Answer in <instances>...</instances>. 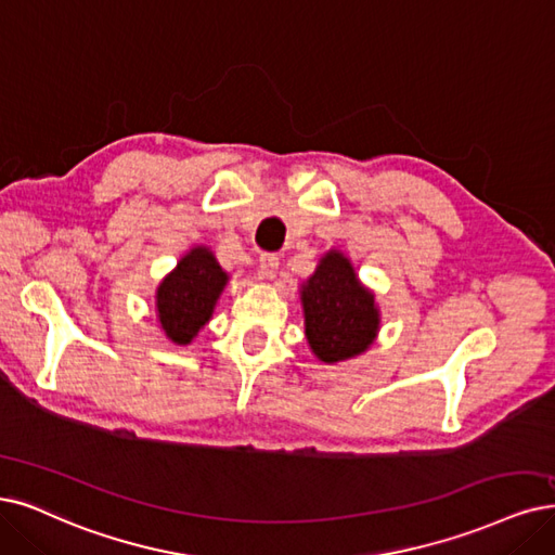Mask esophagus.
<instances>
[{
    "mask_svg": "<svg viewBox=\"0 0 555 555\" xmlns=\"http://www.w3.org/2000/svg\"><path fill=\"white\" fill-rule=\"evenodd\" d=\"M276 270H279V256H274V254H262V256H260V274H262L264 279H272V276L276 274Z\"/></svg>",
    "mask_w": 555,
    "mask_h": 555,
    "instance_id": "1",
    "label": "esophagus"
}]
</instances>
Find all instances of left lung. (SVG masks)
Listing matches in <instances>:
<instances>
[{"instance_id": "1", "label": "left lung", "mask_w": 555, "mask_h": 555, "mask_svg": "<svg viewBox=\"0 0 555 555\" xmlns=\"http://www.w3.org/2000/svg\"><path fill=\"white\" fill-rule=\"evenodd\" d=\"M306 338L324 363L361 354L373 343L379 318L375 297L359 283L350 260L326 254L301 291Z\"/></svg>"}]
</instances>
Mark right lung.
Instances as JSON below:
<instances>
[{"label":"right lung","instance_id":"add662e5","mask_svg":"<svg viewBox=\"0 0 555 555\" xmlns=\"http://www.w3.org/2000/svg\"><path fill=\"white\" fill-rule=\"evenodd\" d=\"M225 279L229 276L215 256L198 246L178 262L173 274L159 283V324L173 343L188 345L201 326L210 320Z\"/></svg>","mask_w":555,"mask_h":555}]
</instances>
